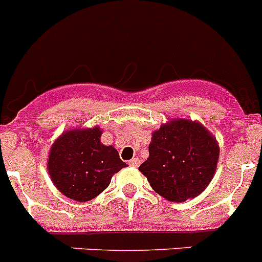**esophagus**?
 <instances>
[{
    "label": "esophagus",
    "mask_w": 262,
    "mask_h": 262,
    "mask_svg": "<svg viewBox=\"0 0 262 262\" xmlns=\"http://www.w3.org/2000/svg\"><path fill=\"white\" fill-rule=\"evenodd\" d=\"M128 165L129 166H134V167H138L139 165H140V160H139L138 157L133 158V160H129L128 161Z\"/></svg>",
    "instance_id": "esophagus-1"
}]
</instances>
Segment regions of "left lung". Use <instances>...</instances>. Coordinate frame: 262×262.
Listing matches in <instances>:
<instances>
[{
    "label": "left lung",
    "mask_w": 262,
    "mask_h": 262,
    "mask_svg": "<svg viewBox=\"0 0 262 262\" xmlns=\"http://www.w3.org/2000/svg\"><path fill=\"white\" fill-rule=\"evenodd\" d=\"M218 158L217 139L200 122L174 118L153 131L149 157L139 170L158 195L183 203L209 186Z\"/></svg>",
    "instance_id": "left-lung-1"
}]
</instances>
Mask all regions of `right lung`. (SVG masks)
Listing matches in <instances>:
<instances>
[{"label":"right lung","instance_id":"add662e5","mask_svg":"<svg viewBox=\"0 0 262 262\" xmlns=\"http://www.w3.org/2000/svg\"><path fill=\"white\" fill-rule=\"evenodd\" d=\"M100 126L76 127L54 140L47 169L56 188L66 198L84 203L98 196L113 175L127 166L113 145L101 143Z\"/></svg>","mask_w":262,"mask_h":262}]
</instances>
